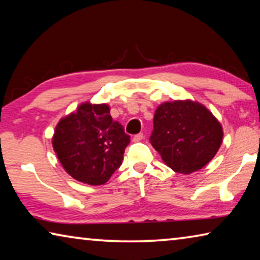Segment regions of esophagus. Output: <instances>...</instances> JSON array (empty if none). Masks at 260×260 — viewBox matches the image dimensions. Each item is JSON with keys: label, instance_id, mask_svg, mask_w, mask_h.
Wrapping results in <instances>:
<instances>
[{"label": "esophagus", "instance_id": "esophagus-1", "mask_svg": "<svg viewBox=\"0 0 260 260\" xmlns=\"http://www.w3.org/2000/svg\"><path fill=\"white\" fill-rule=\"evenodd\" d=\"M144 138L143 133H139L133 136V142H140V141H142V139Z\"/></svg>", "mask_w": 260, "mask_h": 260}]
</instances>
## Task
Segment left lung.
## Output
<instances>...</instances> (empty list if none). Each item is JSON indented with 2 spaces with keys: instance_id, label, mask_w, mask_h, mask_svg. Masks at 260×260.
I'll use <instances>...</instances> for the list:
<instances>
[{
  "instance_id": "1",
  "label": "left lung",
  "mask_w": 260,
  "mask_h": 260,
  "mask_svg": "<svg viewBox=\"0 0 260 260\" xmlns=\"http://www.w3.org/2000/svg\"><path fill=\"white\" fill-rule=\"evenodd\" d=\"M149 140L169 167L189 174L215 156L222 142V128L202 104L175 101L157 108Z\"/></svg>"
}]
</instances>
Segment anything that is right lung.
<instances>
[{
    "mask_svg": "<svg viewBox=\"0 0 260 260\" xmlns=\"http://www.w3.org/2000/svg\"><path fill=\"white\" fill-rule=\"evenodd\" d=\"M131 136L107 104H81L56 126L52 147L65 171L83 183L104 184L119 169Z\"/></svg>",
    "mask_w": 260,
    "mask_h": 260,
    "instance_id": "add662e5",
    "label": "right lung"
}]
</instances>
